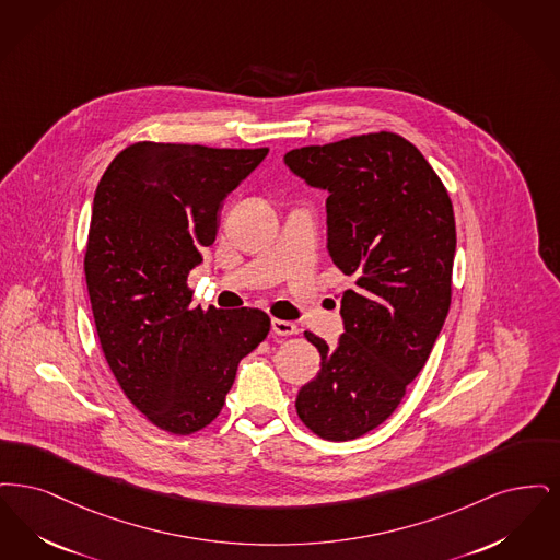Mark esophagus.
<instances>
[{"instance_id": "esophagus-1", "label": "esophagus", "mask_w": 560, "mask_h": 560, "mask_svg": "<svg viewBox=\"0 0 560 560\" xmlns=\"http://www.w3.org/2000/svg\"><path fill=\"white\" fill-rule=\"evenodd\" d=\"M271 330L276 332V335H280V337H289V335H294L296 332V326L289 322V319H271Z\"/></svg>"}]
</instances>
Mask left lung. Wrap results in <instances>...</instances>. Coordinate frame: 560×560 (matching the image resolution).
Masks as SVG:
<instances>
[{"label":"left lung","mask_w":560,"mask_h":560,"mask_svg":"<svg viewBox=\"0 0 560 560\" xmlns=\"http://www.w3.org/2000/svg\"><path fill=\"white\" fill-rule=\"evenodd\" d=\"M284 163L328 190V253L355 278L342 292L337 347L305 332L322 368L294 406L317 438H362L395 412L450 312L452 200L420 150L390 131L294 148Z\"/></svg>","instance_id":"obj_1"}]
</instances>
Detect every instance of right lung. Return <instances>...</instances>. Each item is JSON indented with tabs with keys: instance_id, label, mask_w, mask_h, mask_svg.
Wrapping results in <instances>:
<instances>
[{
	"instance_id": "add662e5",
	"label": "right lung",
	"mask_w": 560,
	"mask_h": 560,
	"mask_svg": "<svg viewBox=\"0 0 560 560\" xmlns=\"http://www.w3.org/2000/svg\"><path fill=\"white\" fill-rule=\"evenodd\" d=\"M268 152L138 142L97 184L83 261L97 339L127 399L173 435L218 418L241 360L268 337L266 312L195 307L188 289L225 196Z\"/></svg>"
}]
</instances>
